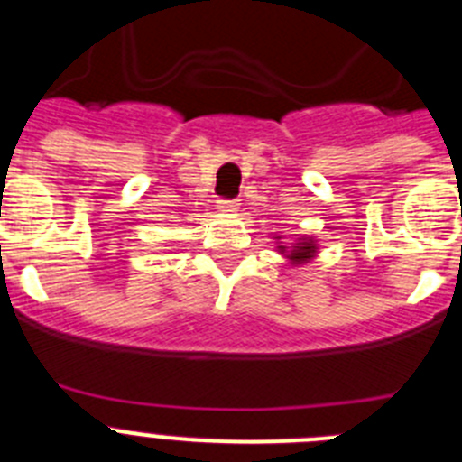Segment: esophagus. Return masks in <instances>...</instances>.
Masks as SVG:
<instances>
[{
	"mask_svg": "<svg viewBox=\"0 0 462 462\" xmlns=\"http://www.w3.org/2000/svg\"><path fill=\"white\" fill-rule=\"evenodd\" d=\"M238 206H240L238 199H219L217 201V208L222 212H236L238 210Z\"/></svg>",
	"mask_w": 462,
	"mask_h": 462,
	"instance_id": "34e87169",
	"label": "esophagus"
}]
</instances>
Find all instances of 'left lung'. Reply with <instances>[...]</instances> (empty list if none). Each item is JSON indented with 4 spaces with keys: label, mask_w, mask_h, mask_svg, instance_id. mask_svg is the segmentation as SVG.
I'll list each match as a JSON object with an SVG mask.
<instances>
[{
    "label": "left lung",
    "mask_w": 462,
    "mask_h": 462,
    "mask_svg": "<svg viewBox=\"0 0 462 462\" xmlns=\"http://www.w3.org/2000/svg\"><path fill=\"white\" fill-rule=\"evenodd\" d=\"M277 250L284 254V252H287V247H284V245H280ZM314 252H317V245H314V240L312 238H310V240L303 238V240H298V243L293 245L287 256L293 261V263H305L308 259H312Z\"/></svg>",
    "instance_id": "8db88e82"
}]
</instances>
